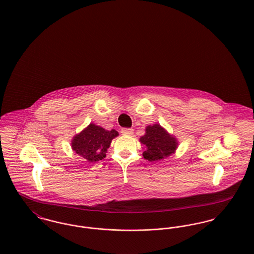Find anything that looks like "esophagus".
<instances>
[{"label": "esophagus", "mask_w": 254, "mask_h": 254, "mask_svg": "<svg viewBox=\"0 0 254 254\" xmlns=\"http://www.w3.org/2000/svg\"><path fill=\"white\" fill-rule=\"evenodd\" d=\"M121 132L124 134V135H132L133 134V129L132 128H123L121 130Z\"/></svg>", "instance_id": "1"}]
</instances>
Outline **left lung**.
I'll return each instance as SVG.
<instances>
[{
    "mask_svg": "<svg viewBox=\"0 0 254 254\" xmlns=\"http://www.w3.org/2000/svg\"><path fill=\"white\" fill-rule=\"evenodd\" d=\"M145 134L140 137L144 146L143 157L149 162L161 161L173 154L177 148V139L159 124L148 126Z\"/></svg>",
    "mask_w": 254,
    "mask_h": 254,
    "instance_id": "1",
    "label": "left lung"
}]
</instances>
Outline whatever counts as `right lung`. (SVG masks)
I'll use <instances>...</instances> for the list:
<instances>
[{
	"label": "right lung",
	"mask_w": 254,
	"mask_h": 254,
	"mask_svg": "<svg viewBox=\"0 0 254 254\" xmlns=\"http://www.w3.org/2000/svg\"><path fill=\"white\" fill-rule=\"evenodd\" d=\"M119 133L117 130H106L101 127L90 124L72 140V149L89 163L98 162L106 157L111 141Z\"/></svg>",
	"instance_id": "1"
}]
</instances>
